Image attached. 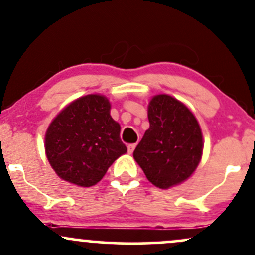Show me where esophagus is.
Returning a JSON list of instances; mask_svg holds the SVG:
<instances>
[{
  "mask_svg": "<svg viewBox=\"0 0 255 255\" xmlns=\"http://www.w3.org/2000/svg\"><path fill=\"white\" fill-rule=\"evenodd\" d=\"M136 147V144H129L127 146V148H128V153H133V151H134V148Z\"/></svg>",
  "mask_w": 255,
  "mask_h": 255,
  "instance_id": "esophagus-1",
  "label": "esophagus"
}]
</instances>
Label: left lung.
Segmentation results:
<instances>
[{"label":"left lung","mask_w":255,"mask_h":255,"mask_svg":"<svg viewBox=\"0 0 255 255\" xmlns=\"http://www.w3.org/2000/svg\"><path fill=\"white\" fill-rule=\"evenodd\" d=\"M150 128L134 150V159L152 184L170 188L187 180L203 153V134L186 105L168 95L148 104Z\"/></svg>","instance_id":"obj_1"}]
</instances>
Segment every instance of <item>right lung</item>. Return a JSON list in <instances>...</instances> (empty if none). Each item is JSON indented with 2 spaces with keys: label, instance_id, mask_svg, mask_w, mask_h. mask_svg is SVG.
<instances>
[{
  "label": "right lung",
  "instance_id": "right-lung-1",
  "mask_svg": "<svg viewBox=\"0 0 255 255\" xmlns=\"http://www.w3.org/2000/svg\"><path fill=\"white\" fill-rule=\"evenodd\" d=\"M120 129L104 96L79 98L64 108L46 130L49 163L62 180L81 187L93 186L114 160L127 152Z\"/></svg>",
  "mask_w": 255,
  "mask_h": 255
}]
</instances>
